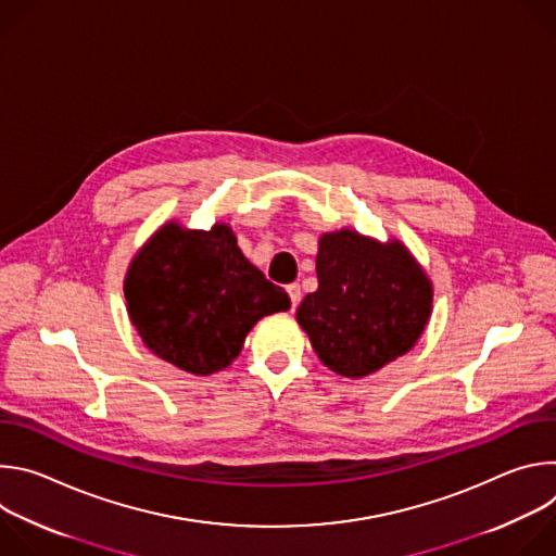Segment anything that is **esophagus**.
Listing matches in <instances>:
<instances>
[{
    "instance_id": "34e87169",
    "label": "esophagus",
    "mask_w": 556,
    "mask_h": 556,
    "mask_svg": "<svg viewBox=\"0 0 556 556\" xmlns=\"http://www.w3.org/2000/svg\"><path fill=\"white\" fill-rule=\"evenodd\" d=\"M286 290H288V296H290V305L294 309L299 305V301H301V286L299 283H290Z\"/></svg>"
}]
</instances>
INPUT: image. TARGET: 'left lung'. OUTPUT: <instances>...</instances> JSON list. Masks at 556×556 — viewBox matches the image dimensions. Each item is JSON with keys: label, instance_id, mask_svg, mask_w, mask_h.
<instances>
[{"label": "left lung", "instance_id": "obj_1", "mask_svg": "<svg viewBox=\"0 0 556 556\" xmlns=\"http://www.w3.org/2000/svg\"><path fill=\"white\" fill-rule=\"evenodd\" d=\"M319 288L296 321L332 371L361 378L409 352L420 339L433 290L401 242L378 244L356 230L328 232L316 255Z\"/></svg>", "mask_w": 556, "mask_h": 556}]
</instances>
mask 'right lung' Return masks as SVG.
Segmentation results:
<instances>
[{
	"label": "right lung",
	"instance_id": "add662e5",
	"mask_svg": "<svg viewBox=\"0 0 556 556\" xmlns=\"http://www.w3.org/2000/svg\"><path fill=\"white\" fill-rule=\"evenodd\" d=\"M125 299L144 345L198 376L230 365L262 316L290 307L286 290L242 255L226 224H165L134 257Z\"/></svg>",
	"mask_w": 556,
	"mask_h": 556
}]
</instances>
